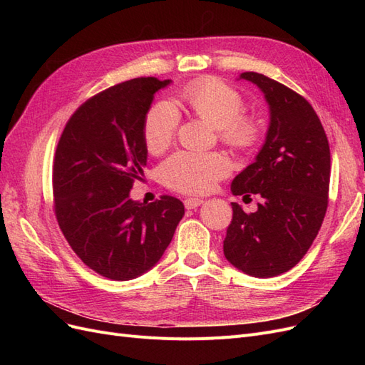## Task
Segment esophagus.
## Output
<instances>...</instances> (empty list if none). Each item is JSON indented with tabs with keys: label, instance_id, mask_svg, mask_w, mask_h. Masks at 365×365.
<instances>
[{
	"label": "esophagus",
	"instance_id": "34e87169",
	"mask_svg": "<svg viewBox=\"0 0 365 365\" xmlns=\"http://www.w3.org/2000/svg\"><path fill=\"white\" fill-rule=\"evenodd\" d=\"M202 202L204 201L201 200V197H185V200H184V205H185V208H189V210L200 207Z\"/></svg>",
	"mask_w": 365,
	"mask_h": 365
}]
</instances>
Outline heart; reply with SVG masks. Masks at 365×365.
Segmentation results:
<instances>
[{"instance_id": "b5f03b06", "label": "heart", "mask_w": 365, "mask_h": 365, "mask_svg": "<svg viewBox=\"0 0 365 365\" xmlns=\"http://www.w3.org/2000/svg\"><path fill=\"white\" fill-rule=\"evenodd\" d=\"M178 103L195 117L217 129L220 141L235 150H250L260 138L259 121L240 114L244 98L213 77L195 81L178 96ZM178 108L169 103L153 105L143 121V140L146 149L158 155L170 146L180 123ZM230 163L222 153L175 152L160 165L161 181L182 193H205L228 173Z\"/></svg>"}]
</instances>
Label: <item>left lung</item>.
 Listing matches in <instances>:
<instances>
[{
    "label": "left lung",
    "instance_id": "left-lung-1",
    "mask_svg": "<svg viewBox=\"0 0 365 365\" xmlns=\"http://www.w3.org/2000/svg\"><path fill=\"white\" fill-rule=\"evenodd\" d=\"M269 106L267 138L256 160L231 182L233 195L262 196L247 215L231 202L225 259L251 277L268 279L294 268L315 240L327 210L330 149L304 97L269 77L247 71Z\"/></svg>",
    "mask_w": 365,
    "mask_h": 365
}]
</instances>
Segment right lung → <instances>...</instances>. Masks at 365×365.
Listing matches in <instances>:
<instances>
[{
  "label": "right lung",
  "instance_id": "1",
  "mask_svg": "<svg viewBox=\"0 0 365 365\" xmlns=\"http://www.w3.org/2000/svg\"><path fill=\"white\" fill-rule=\"evenodd\" d=\"M172 81L137 77L77 108L54 153V213L65 239L88 268L130 280L155 267L184 216V204L161 196L132 201L148 161L143 121L153 94Z\"/></svg>",
  "mask_w": 365,
  "mask_h": 365
}]
</instances>
